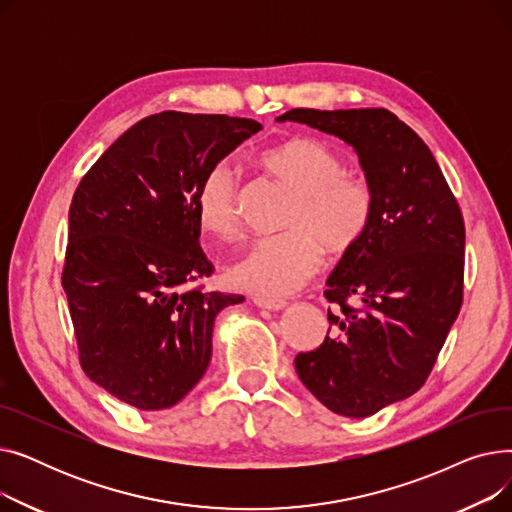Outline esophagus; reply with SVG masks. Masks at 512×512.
Segmentation results:
<instances>
[{
    "mask_svg": "<svg viewBox=\"0 0 512 512\" xmlns=\"http://www.w3.org/2000/svg\"><path fill=\"white\" fill-rule=\"evenodd\" d=\"M253 303L261 309H267V311H282L288 303L282 301V299H270V297H255Z\"/></svg>",
    "mask_w": 512,
    "mask_h": 512,
    "instance_id": "1",
    "label": "esophagus"
}]
</instances>
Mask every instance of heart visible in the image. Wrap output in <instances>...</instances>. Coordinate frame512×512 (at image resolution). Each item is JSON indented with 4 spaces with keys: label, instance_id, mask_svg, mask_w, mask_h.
<instances>
[{
    "label": "heart",
    "instance_id": "b5f03b06",
    "mask_svg": "<svg viewBox=\"0 0 512 512\" xmlns=\"http://www.w3.org/2000/svg\"><path fill=\"white\" fill-rule=\"evenodd\" d=\"M261 166L280 180L294 201L286 232L253 240L230 267V282L261 297L299 290L321 265L324 247L340 255L357 245L371 211L363 178L346 174L342 157L315 139H292L261 155ZM197 220L213 236L238 232L236 176L226 161L211 166L195 195Z\"/></svg>",
    "mask_w": 512,
    "mask_h": 512
}]
</instances>
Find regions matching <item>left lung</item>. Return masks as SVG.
<instances>
[{"instance_id": "1", "label": "left lung", "mask_w": 512, "mask_h": 512, "mask_svg": "<svg viewBox=\"0 0 512 512\" xmlns=\"http://www.w3.org/2000/svg\"><path fill=\"white\" fill-rule=\"evenodd\" d=\"M359 157L369 222L328 278L332 334L294 359L305 388L344 417H369L415 394L432 371L463 303L465 224L436 157L382 107L290 110ZM355 296L351 308L345 299Z\"/></svg>"}]
</instances>
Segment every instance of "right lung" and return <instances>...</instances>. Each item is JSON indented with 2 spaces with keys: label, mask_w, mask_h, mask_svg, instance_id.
<instances>
[{
  "label": "right lung",
  "mask_w": 512,
  "mask_h": 512,
  "mask_svg": "<svg viewBox=\"0 0 512 512\" xmlns=\"http://www.w3.org/2000/svg\"><path fill=\"white\" fill-rule=\"evenodd\" d=\"M261 128L161 112L128 128L76 188L62 284L80 365L126 405L180 402L209 367L215 315L245 301L182 286L213 272L199 247L197 186Z\"/></svg>",
  "instance_id": "obj_1"
}]
</instances>
